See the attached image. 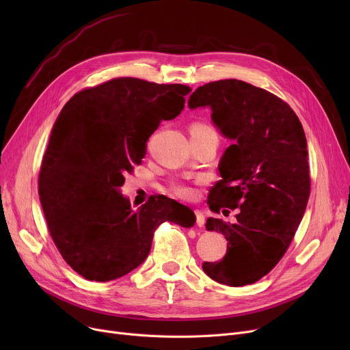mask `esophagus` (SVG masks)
I'll return each instance as SVG.
<instances>
[{
  "instance_id": "34e87169",
  "label": "esophagus",
  "mask_w": 350,
  "mask_h": 350,
  "mask_svg": "<svg viewBox=\"0 0 350 350\" xmlns=\"http://www.w3.org/2000/svg\"><path fill=\"white\" fill-rule=\"evenodd\" d=\"M196 217H197V226L201 228V227H204V224H206V217H204V214L201 213L200 210H196Z\"/></svg>"
}]
</instances>
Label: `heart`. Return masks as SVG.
<instances>
[{
    "instance_id": "b5f03b06",
    "label": "heart",
    "mask_w": 350,
    "mask_h": 350,
    "mask_svg": "<svg viewBox=\"0 0 350 350\" xmlns=\"http://www.w3.org/2000/svg\"><path fill=\"white\" fill-rule=\"evenodd\" d=\"M191 131H198V132H214V129L210 127L208 124H204V123H196L193 124ZM173 191L180 196V197H191L193 196V190L187 186V185H183V183H174V185L172 186Z\"/></svg>"
}]
</instances>
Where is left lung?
I'll return each mask as SVG.
<instances>
[{"label": "left lung", "instance_id": "left-lung-1", "mask_svg": "<svg viewBox=\"0 0 350 350\" xmlns=\"http://www.w3.org/2000/svg\"><path fill=\"white\" fill-rule=\"evenodd\" d=\"M189 106H210L213 122L234 140L207 203L214 213L238 208L237 221L207 219L206 228L228 244L224 258L203 262V269L219 284H254L280 262L305 214L310 177L304 127L281 98L237 79L197 88Z\"/></svg>", "mask_w": 350, "mask_h": 350}]
</instances>
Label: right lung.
Masks as SVG:
<instances>
[{
	"label": "right lung",
	"mask_w": 350,
	"mask_h": 350,
	"mask_svg": "<svg viewBox=\"0 0 350 350\" xmlns=\"http://www.w3.org/2000/svg\"><path fill=\"white\" fill-rule=\"evenodd\" d=\"M190 86L115 78L73 95L55 122L38 194L49 234L65 262L89 281H112L149 255L164 221L193 227L194 213L165 196L139 210L119 193L142 164L161 120L185 107Z\"/></svg>",
	"instance_id": "obj_1"
}]
</instances>
